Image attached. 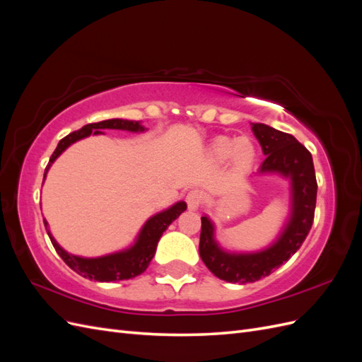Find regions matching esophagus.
Wrapping results in <instances>:
<instances>
[{"instance_id": "34e87169", "label": "esophagus", "mask_w": 362, "mask_h": 362, "mask_svg": "<svg viewBox=\"0 0 362 362\" xmlns=\"http://www.w3.org/2000/svg\"><path fill=\"white\" fill-rule=\"evenodd\" d=\"M185 202H187L189 210H192V211L198 210V208H199V206L202 205V202H204V194H202V192H199V190H192V192H189L187 196H185Z\"/></svg>"}]
</instances>
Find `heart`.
Returning <instances> with one entry per match:
<instances>
[{
  "label": "heart",
  "mask_w": 362,
  "mask_h": 362,
  "mask_svg": "<svg viewBox=\"0 0 362 362\" xmlns=\"http://www.w3.org/2000/svg\"><path fill=\"white\" fill-rule=\"evenodd\" d=\"M211 156L218 160L231 157L235 169L246 170L254 163L257 151L254 141L247 136H240L235 139L221 136L211 144Z\"/></svg>",
  "instance_id": "1"
}]
</instances>
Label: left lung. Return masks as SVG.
I'll list each match as a JSON object with an SVG mask.
<instances>
[{
  "label": "left lung",
  "mask_w": 362,
  "mask_h": 362,
  "mask_svg": "<svg viewBox=\"0 0 362 362\" xmlns=\"http://www.w3.org/2000/svg\"><path fill=\"white\" fill-rule=\"evenodd\" d=\"M266 160L259 172H278L291 180L293 211L278 242L257 254H228L214 240V228L206 216L201 217L199 255L214 276L233 284L255 282L269 276L296 254L308 235L314 221L317 180L311 152L291 134L264 124L252 125Z\"/></svg>",
  "instance_id": "1"
}]
</instances>
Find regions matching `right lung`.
<instances>
[{
  "label": "right lung",
  "mask_w": 362,
  "mask_h": 362,
  "mask_svg": "<svg viewBox=\"0 0 362 362\" xmlns=\"http://www.w3.org/2000/svg\"><path fill=\"white\" fill-rule=\"evenodd\" d=\"M98 129L144 131L145 128L139 122H134V120H124V119H108V120H103V122L87 124L81 129L74 131V133L68 134L66 137H63L59 141V145L56 151L52 152L48 166L45 169V177L51 163L56 160L64 149H66L69 145H72L74 141L90 136L92 133L101 134V131ZM185 208H187V205L184 202H178L173 206H170L169 210L161 211L154 217H151L145 223V226L141 228L137 242L133 247H129L128 250H124V252H117V254L100 257V258H81V257L68 254L66 250H63L57 245V242L49 234L48 229L47 231H48L51 243L54 249H56L57 254L60 255V258L66 262L74 272L78 273V275L89 279L100 281V282L124 281V279H131L137 275H141V273L148 269L151 259L156 255V249H157L160 237L163 235L164 231H166V228L175 221V218L185 210ZM43 223H45V228H47L48 225L47 221H43Z\"/></svg>",
  "instance_id": "obj_1"
}]
</instances>
